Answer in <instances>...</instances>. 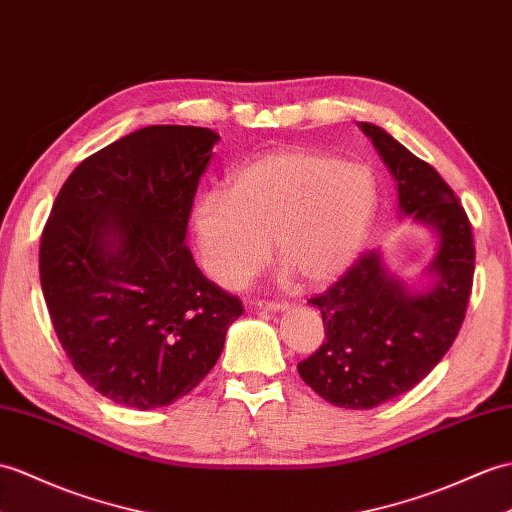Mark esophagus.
Instances as JSON below:
<instances>
[{
  "instance_id": "esophagus-1",
  "label": "esophagus",
  "mask_w": 512,
  "mask_h": 512,
  "mask_svg": "<svg viewBox=\"0 0 512 512\" xmlns=\"http://www.w3.org/2000/svg\"><path fill=\"white\" fill-rule=\"evenodd\" d=\"M255 307L264 312H283L288 310V303H277V301H255Z\"/></svg>"
}]
</instances>
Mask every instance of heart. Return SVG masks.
<instances>
[{"label": "heart", "instance_id": "obj_1", "mask_svg": "<svg viewBox=\"0 0 512 512\" xmlns=\"http://www.w3.org/2000/svg\"><path fill=\"white\" fill-rule=\"evenodd\" d=\"M379 194L371 168L312 150L268 152L229 176L227 192L200 194L192 235L200 266L218 285L237 290L272 251L283 272L329 283L368 240Z\"/></svg>", "mask_w": 512, "mask_h": 512}]
</instances>
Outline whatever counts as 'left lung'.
<instances>
[{"label": "left lung", "mask_w": 512, "mask_h": 512, "mask_svg": "<svg viewBox=\"0 0 512 512\" xmlns=\"http://www.w3.org/2000/svg\"><path fill=\"white\" fill-rule=\"evenodd\" d=\"M358 126L395 181L399 216L436 240L417 277H399L382 253L371 251L310 301L323 316L327 342L296 366L301 379L338 408L368 410L417 386L454 344L475 251L467 213L441 174L384 128Z\"/></svg>", "instance_id": "left-lung-1"}]
</instances>
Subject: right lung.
Segmentation results:
<instances>
[{
	"instance_id": "obj_1",
	"label": "right lung",
	"mask_w": 512,
	"mask_h": 512,
	"mask_svg": "<svg viewBox=\"0 0 512 512\" xmlns=\"http://www.w3.org/2000/svg\"><path fill=\"white\" fill-rule=\"evenodd\" d=\"M220 137L146 126L69 174L45 224L41 288L71 364L100 395L152 410L216 366L240 299L183 244L198 178Z\"/></svg>"
}]
</instances>
